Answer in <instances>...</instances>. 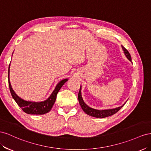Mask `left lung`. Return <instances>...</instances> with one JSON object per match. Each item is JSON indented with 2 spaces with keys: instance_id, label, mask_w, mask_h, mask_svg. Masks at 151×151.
<instances>
[{
  "instance_id": "8db88e82",
  "label": "left lung",
  "mask_w": 151,
  "mask_h": 151,
  "mask_svg": "<svg viewBox=\"0 0 151 151\" xmlns=\"http://www.w3.org/2000/svg\"><path fill=\"white\" fill-rule=\"evenodd\" d=\"M123 50L124 52V54L125 55V56L129 60V61H132V58H131V55L129 53V52L124 48V47L122 45ZM81 86H80V91L78 95V101L80 103V105L81 106V108H82L83 111L85 112L86 114H87L89 116H93V117H96V118H106V117H108V116H112L115 113H117V112L122 108V107L125 104V103L123 105L120 107H118L114 109H104V110H99V109H96L92 108V107H89L88 105H87L85 103V102L83 100V98L81 97Z\"/></svg>"
}]
</instances>
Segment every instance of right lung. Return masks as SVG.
<instances>
[{"mask_svg": "<svg viewBox=\"0 0 151 151\" xmlns=\"http://www.w3.org/2000/svg\"><path fill=\"white\" fill-rule=\"evenodd\" d=\"M9 69L10 64L8 70V81L9 87V90L12 95V97L14 99V100L16 101L17 104H18V105L22 109V110L25 112L26 113L29 114H44L49 113L51 110L52 107L55 99H56L57 94L59 91V90L61 89L63 85L68 80V78H66L60 81L57 84V85L55 86V88H54V91L52 92L50 96L45 101L42 102L28 101H25L19 97L14 91L13 88H12L9 80Z\"/></svg>", "mask_w": 151, "mask_h": 151, "instance_id": "right-lung-1", "label": "right lung"}]
</instances>
